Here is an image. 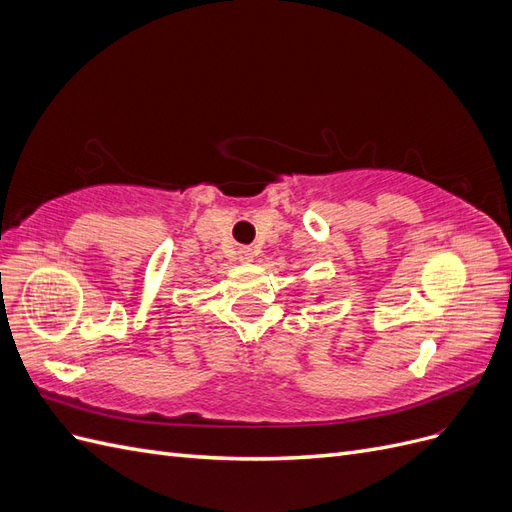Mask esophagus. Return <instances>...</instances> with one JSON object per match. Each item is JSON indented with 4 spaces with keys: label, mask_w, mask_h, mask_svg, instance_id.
<instances>
[{
    "label": "esophagus",
    "mask_w": 512,
    "mask_h": 512,
    "mask_svg": "<svg viewBox=\"0 0 512 512\" xmlns=\"http://www.w3.org/2000/svg\"><path fill=\"white\" fill-rule=\"evenodd\" d=\"M239 260L252 262L254 260V250H252V247H241V250H239Z\"/></svg>",
    "instance_id": "34e87169"
}]
</instances>
